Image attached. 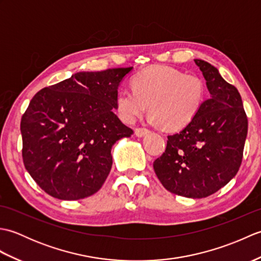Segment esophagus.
I'll return each mask as SVG.
<instances>
[{
	"instance_id": "esophagus-1",
	"label": "esophagus",
	"mask_w": 261,
	"mask_h": 261,
	"mask_svg": "<svg viewBox=\"0 0 261 261\" xmlns=\"http://www.w3.org/2000/svg\"><path fill=\"white\" fill-rule=\"evenodd\" d=\"M135 134L137 137H143L149 134V130L146 129V127H137L135 130Z\"/></svg>"
}]
</instances>
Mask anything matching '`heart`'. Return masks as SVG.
Listing matches in <instances>:
<instances>
[{"label":"heart","instance_id":"b5f03b06","mask_svg":"<svg viewBox=\"0 0 261 261\" xmlns=\"http://www.w3.org/2000/svg\"><path fill=\"white\" fill-rule=\"evenodd\" d=\"M131 85L120 90L115 98L116 112L125 123H134L149 104L151 123L178 130L191 123L206 97L201 77L168 66L139 71L132 77Z\"/></svg>","mask_w":261,"mask_h":261}]
</instances>
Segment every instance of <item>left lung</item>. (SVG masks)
<instances>
[{"mask_svg": "<svg viewBox=\"0 0 261 261\" xmlns=\"http://www.w3.org/2000/svg\"><path fill=\"white\" fill-rule=\"evenodd\" d=\"M206 81L211 97L178 134L168 136L165 152L153 169L163 186L176 195L203 198L237 175L248 134L240 93L214 66L194 59Z\"/></svg>", "mask_w": 261, "mask_h": 261, "instance_id": "8db88e82", "label": "left lung"}]
</instances>
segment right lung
I'll return each instance as SVG.
<instances>
[{
	"instance_id": "obj_1",
	"label": "right lung",
	"mask_w": 261,
	"mask_h": 261,
	"mask_svg": "<svg viewBox=\"0 0 261 261\" xmlns=\"http://www.w3.org/2000/svg\"><path fill=\"white\" fill-rule=\"evenodd\" d=\"M131 70L80 71L32 97L21 119L22 158L50 196L76 201L104 184L112 146L134 134L114 113L119 85Z\"/></svg>"
}]
</instances>
